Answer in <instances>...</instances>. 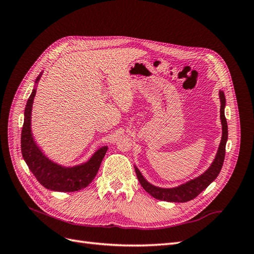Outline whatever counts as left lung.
<instances>
[{"label":"left lung","instance_id":"left-lung-1","mask_svg":"<svg viewBox=\"0 0 254 254\" xmlns=\"http://www.w3.org/2000/svg\"><path fill=\"white\" fill-rule=\"evenodd\" d=\"M219 99H220V121H221V140L218 150L216 152L213 162L209 166V168L201 175L194 179H190L186 183H182L178 187L175 188H160L156 187L148 182L144 178V176L140 172L139 168L134 165V171L136 174L137 179H139L143 189L150 194L153 198L159 199V200L168 201V202H187L197 197L205 190L210 184L217 178L220 173V170L224 164L225 155H226V144L228 140V124L225 117V107H226V98L222 91H219Z\"/></svg>","mask_w":254,"mask_h":254}]
</instances>
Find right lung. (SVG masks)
Here are the masks:
<instances>
[{"label": "right lung", "instance_id": "1", "mask_svg": "<svg viewBox=\"0 0 254 254\" xmlns=\"http://www.w3.org/2000/svg\"><path fill=\"white\" fill-rule=\"evenodd\" d=\"M43 72L38 76L24 110V123L21 132L22 156L36 179L45 189L55 191H76L87 188L95 178L108 146H101L86 162L64 166L54 162L38 146L32 132V110L36 96L37 84Z\"/></svg>", "mask_w": 254, "mask_h": 254}]
</instances>
